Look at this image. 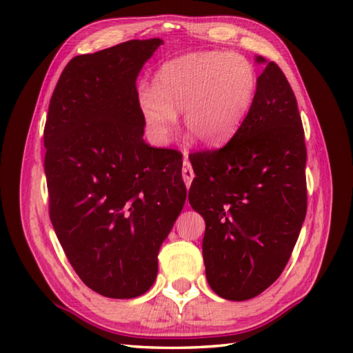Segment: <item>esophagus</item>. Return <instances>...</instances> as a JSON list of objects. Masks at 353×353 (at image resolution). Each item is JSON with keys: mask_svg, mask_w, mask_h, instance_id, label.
Wrapping results in <instances>:
<instances>
[{"mask_svg": "<svg viewBox=\"0 0 353 353\" xmlns=\"http://www.w3.org/2000/svg\"><path fill=\"white\" fill-rule=\"evenodd\" d=\"M182 176H183V181H185V185L186 188H190L191 183H192V179H194V170L191 167V162L188 159V156H185L183 159V167H182Z\"/></svg>", "mask_w": 353, "mask_h": 353, "instance_id": "obj_1", "label": "esophagus"}]
</instances>
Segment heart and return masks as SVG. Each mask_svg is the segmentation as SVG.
<instances>
[{
	"mask_svg": "<svg viewBox=\"0 0 353 353\" xmlns=\"http://www.w3.org/2000/svg\"><path fill=\"white\" fill-rule=\"evenodd\" d=\"M258 76L239 52H191L163 63L153 89L139 92V110L148 137L163 145L183 112L188 133L208 147L223 145L235 137L252 108Z\"/></svg>",
	"mask_w": 353,
	"mask_h": 353,
	"instance_id": "b5f03b06",
	"label": "heart"
}]
</instances>
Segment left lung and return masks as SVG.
<instances>
[{"label": "left lung", "mask_w": 353, "mask_h": 353, "mask_svg": "<svg viewBox=\"0 0 353 353\" xmlns=\"http://www.w3.org/2000/svg\"><path fill=\"white\" fill-rule=\"evenodd\" d=\"M190 159L196 177L188 199L206 223L208 283L228 301L256 297L283 272L308 205L305 132L279 66L268 62L258 77L235 137Z\"/></svg>", "instance_id": "obj_1"}]
</instances>
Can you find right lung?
<instances>
[{
    "label": "right lung",
    "mask_w": 353,
    "mask_h": 353,
    "mask_svg": "<svg viewBox=\"0 0 353 353\" xmlns=\"http://www.w3.org/2000/svg\"><path fill=\"white\" fill-rule=\"evenodd\" d=\"M161 43L133 39L72 57L43 129L52 228L83 283L112 299L152 287L186 199L182 157L142 139L134 81Z\"/></svg>",
    "instance_id": "1"
}]
</instances>
